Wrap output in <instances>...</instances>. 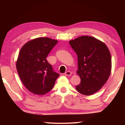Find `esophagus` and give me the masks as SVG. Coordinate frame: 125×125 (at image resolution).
I'll list each match as a JSON object with an SVG mask.
<instances>
[{"label":"esophagus","instance_id":"obj_1","mask_svg":"<svg viewBox=\"0 0 125 125\" xmlns=\"http://www.w3.org/2000/svg\"><path fill=\"white\" fill-rule=\"evenodd\" d=\"M64 74H65V75L67 76H70L72 75V72L70 71H67Z\"/></svg>","mask_w":125,"mask_h":125}]
</instances>
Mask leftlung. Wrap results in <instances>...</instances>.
Segmentation results:
<instances>
[{
	"label": "left lung",
	"instance_id": "8db88e82",
	"mask_svg": "<svg viewBox=\"0 0 125 125\" xmlns=\"http://www.w3.org/2000/svg\"><path fill=\"white\" fill-rule=\"evenodd\" d=\"M77 54V73L80 83L76 90L84 95L98 92L106 83L111 71V57L106 45L100 40L82 36L69 41Z\"/></svg>",
	"mask_w": 125,
	"mask_h": 125
}]
</instances>
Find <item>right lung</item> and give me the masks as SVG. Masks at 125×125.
Listing matches in <instances>:
<instances>
[{"label": "right lung", "mask_w": 125, "mask_h": 125, "mask_svg": "<svg viewBox=\"0 0 125 125\" xmlns=\"http://www.w3.org/2000/svg\"><path fill=\"white\" fill-rule=\"evenodd\" d=\"M58 41L39 37L26 42L20 51L16 67L22 83L36 95H44L53 87L60 74L46 60Z\"/></svg>", "instance_id": "obj_1"}]
</instances>
